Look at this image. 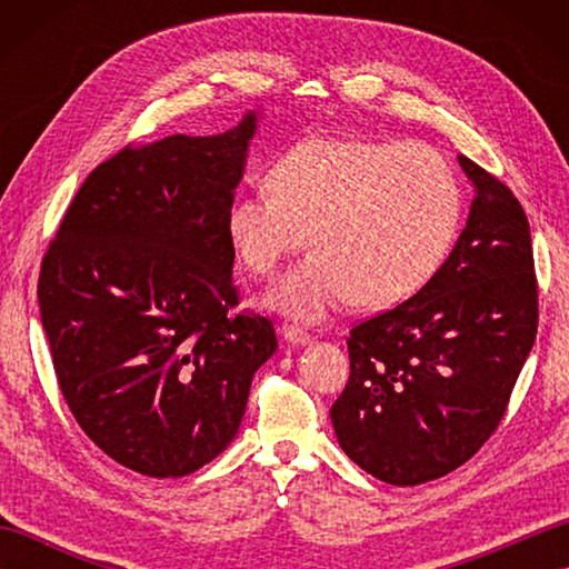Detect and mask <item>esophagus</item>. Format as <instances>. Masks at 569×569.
<instances>
[{
    "instance_id": "34e87169",
    "label": "esophagus",
    "mask_w": 569,
    "mask_h": 569,
    "mask_svg": "<svg viewBox=\"0 0 569 569\" xmlns=\"http://www.w3.org/2000/svg\"><path fill=\"white\" fill-rule=\"evenodd\" d=\"M281 335H283V340L288 345H306V342H310V335L306 330L293 328V325H283Z\"/></svg>"
}]
</instances>
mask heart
<instances>
[{
	"instance_id": "heart-1",
	"label": "heart",
	"mask_w": 569,
	"mask_h": 569,
	"mask_svg": "<svg viewBox=\"0 0 569 569\" xmlns=\"http://www.w3.org/2000/svg\"><path fill=\"white\" fill-rule=\"evenodd\" d=\"M269 188L227 208V234L251 273L312 251L269 291L298 322H320L352 298L381 310L418 293L459 229L462 192L438 151L408 141L310 137L281 153Z\"/></svg>"
}]
</instances>
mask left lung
Wrapping results in <instances>:
<instances>
[{"mask_svg":"<svg viewBox=\"0 0 569 569\" xmlns=\"http://www.w3.org/2000/svg\"><path fill=\"white\" fill-rule=\"evenodd\" d=\"M475 186L467 227L416 296L349 332V381L330 418L347 457L416 487L465 465L501 422L538 332L521 202L459 156Z\"/></svg>","mask_w":569,"mask_h":569,"instance_id":"left-lung-1","label":"left lung"}]
</instances>
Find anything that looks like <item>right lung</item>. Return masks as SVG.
I'll use <instances>...</instances> for the list:
<instances>
[{
    "instance_id": "right-lung-1",
    "label": "right lung",
    "mask_w": 569,
    "mask_h": 569,
    "mask_svg": "<svg viewBox=\"0 0 569 569\" xmlns=\"http://www.w3.org/2000/svg\"><path fill=\"white\" fill-rule=\"evenodd\" d=\"M257 119L114 153L84 178L41 263V322L70 413L139 475L212 462L276 352L269 320L232 316L227 208Z\"/></svg>"
}]
</instances>
